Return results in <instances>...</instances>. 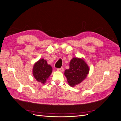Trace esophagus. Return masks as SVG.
Returning <instances> with one entry per match:
<instances>
[{
	"instance_id": "obj_1",
	"label": "esophagus",
	"mask_w": 121,
	"mask_h": 121,
	"mask_svg": "<svg viewBox=\"0 0 121 121\" xmlns=\"http://www.w3.org/2000/svg\"><path fill=\"white\" fill-rule=\"evenodd\" d=\"M57 71H59V72H63L64 71V68L63 67H61L60 69H57Z\"/></svg>"
}]
</instances>
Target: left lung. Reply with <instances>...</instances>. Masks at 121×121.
<instances>
[{
    "instance_id": "obj_1",
    "label": "left lung",
    "mask_w": 121,
    "mask_h": 121,
    "mask_svg": "<svg viewBox=\"0 0 121 121\" xmlns=\"http://www.w3.org/2000/svg\"><path fill=\"white\" fill-rule=\"evenodd\" d=\"M89 69L83 58L73 57L69 62V68L64 73L69 85L75 87L81 83L87 77Z\"/></svg>"
}]
</instances>
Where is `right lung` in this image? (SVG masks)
<instances>
[{"mask_svg": "<svg viewBox=\"0 0 121 121\" xmlns=\"http://www.w3.org/2000/svg\"><path fill=\"white\" fill-rule=\"evenodd\" d=\"M32 72L36 81L44 84L52 74V68L45 60L41 58L34 64Z\"/></svg>", "mask_w": 121, "mask_h": 121, "instance_id": "obj_1", "label": "right lung"}]
</instances>
